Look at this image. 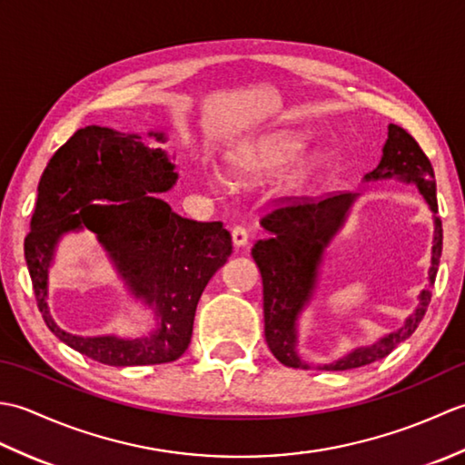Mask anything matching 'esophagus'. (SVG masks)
Masks as SVG:
<instances>
[{
	"label": "esophagus",
	"mask_w": 465,
	"mask_h": 465,
	"mask_svg": "<svg viewBox=\"0 0 465 465\" xmlns=\"http://www.w3.org/2000/svg\"><path fill=\"white\" fill-rule=\"evenodd\" d=\"M232 240L235 248H245L250 243V233L243 225H235L232 230Z\"/></svg>",
	"instance_id": "esophagus-1"
}]
</instances>
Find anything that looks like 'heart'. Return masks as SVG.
Here are the masks:
<instances>
[{
    "label": "heart",
    "instance_id": "1",
    "mask_svg": "<svg viewBox=\"0 0 465 465\" xmlns=\"http://www.w3.org/2000/svg\"><path fill=\"white\" fill-rule=\"evenodd\" d=\"M302 147L303 137L288 132L255 137L252 142L238 145L227 155V175L235 185L262 182L288 165L302 152ZM315 172H318V160L312 155L302 157L278 175L273 183V193L278 197L298 195L312 182Z\"/></svg>",
    "mask_w": 465,
    "mask_h": 465
}]
</instances>
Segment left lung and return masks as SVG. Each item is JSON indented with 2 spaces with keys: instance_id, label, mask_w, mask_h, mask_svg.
I'll list each match as a JSON object with an SVG mask.
<instances>
[{
  "instance_id": "obj_1",
  "label": "left lung",
  "mask_w": 465,
  "mask_h": 465,
  "mask_svg": "<svg viewBox=\"0 0 465 465\" xmlns=\"http://www.w3.org/2000/svg\"><path fill=\"white\" fill-rule=\"evenodd\" d=\"M400 177L408 183H416L426 197L430 210L438 213L436 180L428 155L418 142L400 125L390 124L388 142L383 145L380 165L365 180H385ZM355 200L351 193H333L322 200L295 197V202L282 203L262 217V225L270 232L268 240H260L252 248V258L258 263L263 283V322L265 341L272 353L288 368L308 370L298 353V318L312 300L318 282L323 252L333 235L340 232L350 207ZM441 222L433 217V245L428 288L420 293V303L400 330L383 335L380 341L365 348H355L338 361L323 365V370H353L385 358L398 343L406 341L416 331L426 315L431 300V285L436 282L441 258Z\"/></svg>"
}]
</instances>
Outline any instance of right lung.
Returning a JSON list of instances; mask_svg holds the SVG:
<instances>
[{"label":"right lung","mask_w":465,"mask_h":465,"mask_svg":"<svg viewBox=\"0 0 465 465\" xmlns=\"http://www.w3.org/2000/svg\"><path fill=\"white\" fill-rule=\"evenodd\" d=\"M165 142L162 132H150ZM175 163L142 135L112 127L77 130L49 160L24 252L37 308L55 338L100 363L155 365L182 358L207 282L232 255L222 222H193L160 195L172 190ZM107 204H94V201ZM90 229L111 255L128 289L156 313L158 325L140 339L64 332L46 308V275L54 245L67 231Z\"/></svg>","instance_id":"right-lung-1"}]
</instances>
